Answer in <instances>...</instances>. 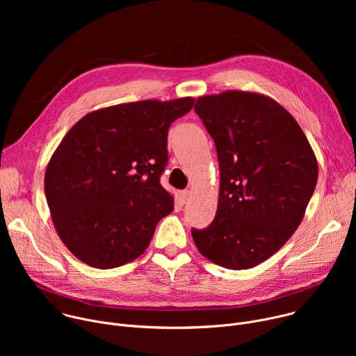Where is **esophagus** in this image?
Returning <instances> with one entry per match:
<instances>
[{
  "mask_svg": "<svg viewBox=\"0 0 356 356\" xmlns=\"http://www.w3.org/2000/svg\"><path fill=\"white\" fill-rule=\"evenodd\" d=\"M188 198H190V191L188 190L180 191V202H181V204H186V202L188 201Z\"/></svg>",
  "mask_w": 356,
  "mask_h": 356,
  "instance_id": "esophagus-1",
  "label": "esophagus"
}]
</instances>
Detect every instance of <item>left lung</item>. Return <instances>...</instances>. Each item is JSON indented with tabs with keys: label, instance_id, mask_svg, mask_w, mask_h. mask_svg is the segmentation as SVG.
<instances>
[{
	"label": "left lung",
	"instance_id": "left-lung-1",
	"mask_svg": "<svg viewBox=\"0 0 356 356\" xmlns=\"http://www.w3.org/2000/svg\"><path fill=\"white\" fill-rule=\"evenodd\" d=\"M216 142L220 193L214 221L191 229L200 253L227 269H250L289 241L314 193L318 163L293 115L273 98L228 90L194 107Z\"/></svg>",
	"mask_w": 356,
	"mask_h": 356
}]
</instances>
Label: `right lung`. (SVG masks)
I'll return each instance as SVG.
<instances>
[{
  "label": "right lung",
  "mask_w": 356,
  "mask_h": 356,
  "mask_svg": "<svg viewBox=\"0 0 356 356\" xmlns=\"http://www.w3.org/2000/svg\"><path fill=\"white\" fill-rule=\"evenodd\" d=\"M193 106V97L111 106L65 135L47 163L44 194L55 229L77 259L113 269L145 252L175 209L161 184L168 131Z\"/></svg>",
  "instance_id": "add662e5"
}]
</instances>
